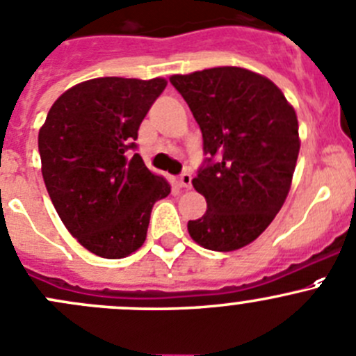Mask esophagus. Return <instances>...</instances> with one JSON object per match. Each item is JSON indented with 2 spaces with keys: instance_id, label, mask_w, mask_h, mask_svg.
Returning a JSON list of instances; mask_svg holds the SVG:
<instances>
[{
  "instance_id": "1",
  "label": "esophagus",
  "mask_w": 356,
  "mask_h": 356,
  "mask_svg": "<svg viewBox=\"0 0 356 356\" xmlns=\"http://www.w3.org/2000/svg\"><path fill=\"white\" fill-rule=\"evenodd\" d=\"M191 174H189V172H182L181 175H179V186H181V188H191Z\"/></svg>"
}]
</instances>
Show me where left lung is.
<instances>
[{"mask_svg": "<svg viewBox=\"0 0 356 356\" xmlns=\"http://www.w3.org/2000/svg\"><path fill=\"white\" fill-rule=\"evenodd\" d=\"M170 83L200 125L207 154L193 179L207 212L189 220V234L209 250H238L287 198L301 146L298 116L271 79L243 67L174 74Z\"/></svg>", "mask_w": 356, "mask_h": 356, "instance_id": "8db88e82", "label": "left lung"}]
</instances>
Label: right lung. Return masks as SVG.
I'll return each mask as SVG.
<instances>
[{"label": "right lung", "mask_w": 356, "mask_h": 356, "mask_svg": "<svg viewBox=\"0 0 356 356\" xmlns=\"http://www.w3.org/2000/svg\"><path fill=\"white\" fill-rule=\"evenodd\" d=\"M163 78H95L48 111L38 147L44 186L69 233L92 254L122 259L143 247L154 202L170 184L144 165L137 130Z\"/></svg>", "instance_id": "1"}]
</instances>
